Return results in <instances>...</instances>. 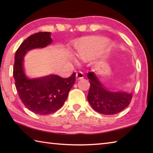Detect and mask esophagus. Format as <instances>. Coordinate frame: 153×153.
I'll return each mask as SVG.
<instances>
[{"label": "esophagus", "instance_id": "34e87169", "mask_svg": "<svg viewBox=\"0 0 153 153\" xmlns=\"http://www.w3.org/2000/svg\"><path fill=\"white\" fill-rule=\"evenodd\" d=\"M84 74L82 73V72L79 71V72H78V73L76 74V79L77 80L82 79L84 78Z\"/></svg>", "mask_w": 153, "mask_h": 153}]
</instances>
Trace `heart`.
<instances>
[{"label":"heart","mask_w":153,"mask_h":153,"mask_svg":"<svg viewBox=\"0 0 153 153\" xmlns=\"http://www.w3.org/2000/svg\"><path fill=\"white\" fill-rule=\"evenodd\" d=\"M92 48V45L88 42H86L84 43L82 47L79 49L77 52V57L80 60L85 61L88 57V53Z\"/></svg>","instance_id":"obj_1"}]
</instances>
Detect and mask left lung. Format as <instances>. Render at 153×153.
<instances>
[{"label": "left lung", "instance_id": "8db88e82", "mask_svg": "<svg viewBox=\"0 0 153 153\" xmlns=\"http://www.w3.org/2000/svg\"><path fill=\"white\" fill-rule=\"evenodd\" d=\"M87 77L90 84L87 98L97 112L103 115H115L129 105L132 98L131 92L121 90H108L94 72H89Z\"/></svg>", "mask_w": 153, "mask_h": 153}]
</instances>
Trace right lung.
<instances>
[{"label": "right lung", "instance_id": "right-lung-1", "mask_svg": "<svg viewBox=\"0 0 153 153\" xmlns=\"http://www.w3.org/2000/svg\"><path fill=\"white\" fill-rule=\"evenodd\" d=\"M52 42L51 32L33 33L22 43L15 55L13 77L20 99L30 111L42 115L61 108L76 82V73L67 78L54 74L30 78L25 74L24 65L27 52L46 47Z\"/></svg>", "mask_w": 153, "mask_h": 153}]
</instances>
